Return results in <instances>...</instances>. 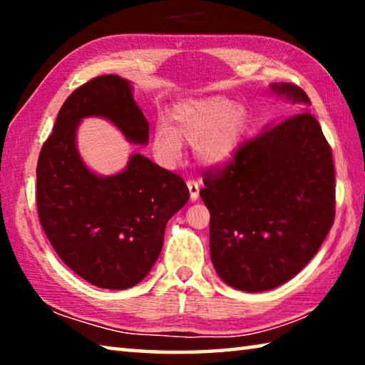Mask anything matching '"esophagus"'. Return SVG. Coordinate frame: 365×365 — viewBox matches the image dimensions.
<instances>
[{
  "label": "esophagus",
  "mask_w": 365,
  "mask_h": 365,
  "mask_svg": "<svg viewBox=\"0 0 365 365\" xmlns=\"http://www.w3.org/2000/svg\"><path fill=\"white\" fill-rule=\"evenodd\" d=\"M187 187L190 190L191 201H196L197 196H200V183H197L196 180H188L187 182Z\"/></svg>",
  "instance_id": "34e87169"
}]
</instances>
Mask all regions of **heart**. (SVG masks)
<instances>
[{
	"mask_svg": "<svg viewBox=\"0 0 365 365\" xmlns=\"http://www.w3.org/2000/svg\"><path fill=\"white\" fill-rule=\"evenodd\" d=\"M174 127L159 120L153 148L165 165L182 156L183 140L193 143L195 156L206 168H224L237 158L248 130V110L222 95L191 98L172 109Z\"/></svg>",
	"mask_w": 365,
	"mask_h": 365,
	"instance_id": "1",
	"label": "heart"
}]
</instances>
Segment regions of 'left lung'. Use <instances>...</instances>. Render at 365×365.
<instances>
[{"instance_id": "1", "label": "left lung", "mask_w": 365, "mask_h": 365, "mask_svg": "<svg viewBox=\"0 0 365 365\" xmlns=\"http://www.w3.org/2000/svg\"><path fill=\"white\" fill-rule=\"evenodd\" d=\"M277 96L309 106L292 83ZM200 195L211 212L209 246L217 275L240 292L283 285L316 256L335 219L331 150L309 110L270 122L225 169L209 172Z\"/></svg>"}]
</instances>
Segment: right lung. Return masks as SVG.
Wrapping results in <instances>:
<instances>
[{
	"mask_svg": "<svg viewBox=\"0 0 365 365\" xmlns=\"http://www.w3.org/2000/svg\"><path fill=\"white\" fill-rule=\"evenodd\" d=\"M86 117L113 123L127 141L148 145L150 123L119 76L90 80L67 98L36 165V207L43 230L67 267L91 285L135 287L150 274L169 219L187 205L182 177L140 153L113 175H101L78 153Z\"/></svg>",
	"mask_w": 365,
	"mask_h": 365,
	"instance_id": "right-lung-1",
	"label": "right lung"
}]
</instances>
